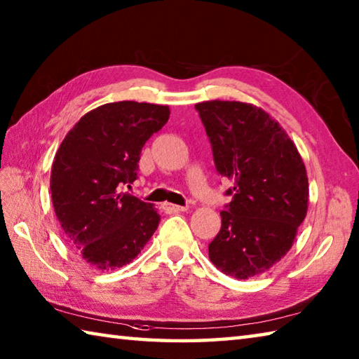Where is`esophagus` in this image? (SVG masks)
I'll list each match as a JSON object with an SVG mask.
<instances>
[{
    "mask_svg": "<svg viewBox=\"0 0 359 359\" xmlns=\"http://www.w3.org/2000/svg\"><path fill=\"white\" fill-rule=\"evenodd\" d=\"M162 208H164L165 212H170V214H175V212H184L187 211L186 206H178V205H172V203H164L162 205Z\"/></svg>",
    "mask_w": 359,
    "mask_h": 359,
    "instance_id": "obj_1",
    "label": "esophagus"
}]
</instances>
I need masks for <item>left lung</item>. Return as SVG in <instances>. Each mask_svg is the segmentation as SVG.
<instances>
[{
  "mask_svg": "<svg viewBox=\"0 0 359 359\" xmlns=\"http://www.w3.org/2000/svg\"><path fill=\"white\" fill-rule=\"evenodd\" d=\"M195 109L217 173L233 182L209 259L225 275L252 278L289 252L306 217L305 164L286 131L259 107L214 100Z\"/></svg>",
  "mask_w": 359,
  "mask_h": 359,
  "instance_id": "left-lung-1",
  "label": "left lung"
}]
</instances>
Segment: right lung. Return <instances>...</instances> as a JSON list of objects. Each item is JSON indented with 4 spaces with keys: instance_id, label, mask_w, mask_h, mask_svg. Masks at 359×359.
<instances>
[{
    "instance_id": "1",
    "label": "right lung",
    "mask_w": 359,
    "mask_h": 359,
    "mask_svg": "<svg viewBox=\"0 0 359 359\" xmlns=\"http://www.w3.org/2000/svg\"><path fill=\"white\" fill-rule=\"evenodd\" d=\"M168 116L167 106L107 103L81 117L60 144L50 181L54 212L89 266H126L156 231L151 203L121 189L137 178L142 148Z\"/></svg>"
}]
</instances>
